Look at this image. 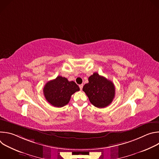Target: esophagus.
Listing matches in <instances>:
<instances>
[{
    "mask_svg": "<svg viewBox=\"0 0 159 159\" xmlns=\"http://www.w3.org/2000/svg\"><path fill=\"white\" fill-rule=\"evenodd\" d=\"M83 86H84V85H83V84H80V85H79V87H80V90H82V89Z\"/></svg>",
    "mask_w": 159,
    "mask_h": 159,
    "instance_id": "esophagus-1",
    "label": "esophagus"
}]
</instances>
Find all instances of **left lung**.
I'll list each match as a JSON object with an SVG mask.
<instances>
[{
  "label": "left lung",
  "mask_w": 159,
  "mask_h": 159,
  "mask_svg": "<svg viewBox=\"0 0 159 159\" xmlns=\"http://www.w3.org/2000/svg\"><path fill=\"white\" fill-rule=\"evenodd\" d=\"M89 83L83 87L90 102L94 106L103 108L109 106L115 96V87L111 81L97 72L89 77Z\"/></svg>",
  "instance_id": "obj_1"
}]
</instances>
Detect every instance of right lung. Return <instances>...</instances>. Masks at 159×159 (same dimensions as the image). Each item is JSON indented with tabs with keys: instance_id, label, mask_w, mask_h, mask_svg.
Wrapping results in <instances>:
<instances>
[{
	"instance_id": "obj_1",
	"label": "right lung",
	"mask_w": 159,
	"mask_h": 159,
	"mask_svg": "<svg viewBox=\"0 0 159 159\" xmlns=\"http://www.w3.org/2000/svg\"><path fill=\"white\" fill-rule=\"evenodd\" d=\"M79 90V87L75 82L58 76L45 84L43 94L50 104L55 107H61L69 103L71 96Z\"/></svg>"
}]
</instances>
